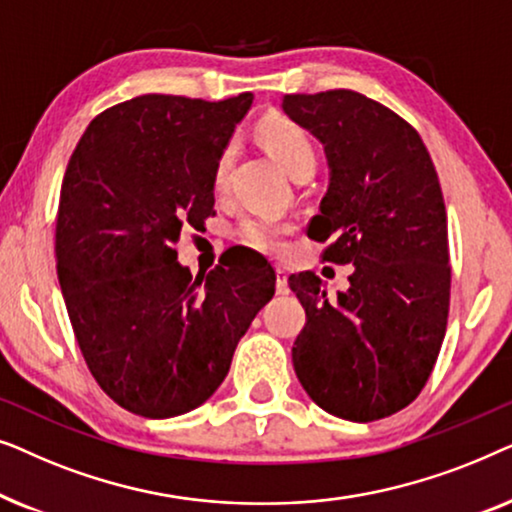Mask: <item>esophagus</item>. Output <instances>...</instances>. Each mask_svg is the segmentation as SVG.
Segmentation results:
<instances>
[{
  "label": "esophagus",
  "instance_id": "esophagus-1",
  "mask_svg": "<svg viewBox=\"0 0 512 512\" xmlns=\"http://www.w3.org/2000/svg\"><path fill=\"white\" fill-rule=\"evenodd\" d=\"M277 293H286L289 291V279H286V270L277 268Z\"/></svg>",
  "mask_w": 512,
  "mask_h": 512
}]
</instances>
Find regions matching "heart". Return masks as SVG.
I'll use <instances>...</instances> for the list:
<instances>
[{
  "mask_svg": "<svg viewBox=\"0 0 512 512\" xmlns=\"http://www.w3.org/2000/svg\"><path fill=\"white\" fill-rule=\"evenodd\" d=\"M258 137L265 149L272 153V158L291 174L293 179L305 172H314L317 167V146H314L310 132L303 125L286 116H268L258 123ZM230 163H233V149L221 153L214 167V186L216 191H223L228 186ZM240 240L247 247L263 251V254H279L284 249L286 230L279 223L265 219H247L242 221Z\"/></svg>",
  "mask_w": 512,
  "mask_h": 512,
  "instance_id": "1",
  "label": "heart"
}]
</instances>
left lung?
<instances>
[{"label": "left lung", "instance_id": "8db88e82", "mask_svg": "<svg viewBox=\"0 0 512 512\" xmlns=\"http://www.w3.org/2000/svg\"><path fill=\"white\" fill-rule=\"evenodd\" d=\"M284 114L324 144L328 191L307 235L354 265L328 298L314 272L289 277L305 307L293 368L321 410L375 422L419 396L450 310L447 214L436 167L410 123L354 90L284 95Z\"/></svg>", "mask_w": 512, "mask_h": 512}]
</instances>
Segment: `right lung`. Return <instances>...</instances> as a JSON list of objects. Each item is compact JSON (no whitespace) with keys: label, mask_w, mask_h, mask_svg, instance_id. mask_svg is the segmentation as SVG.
<instances>
[{"label":"right lung","mask_w":512,"mask_h":512,"mask_svg":"<svg viewBox=\"0 0 512 512\" xmlns=\"http://www.w3.org/2000/svg\"><path fill=\"white\" fill-rule=\"evenodd\" d=\"M254 95H139L88 125L62 179L55 258L76 342L104 394L139 417L191 412L275 296L242 263L193 277L181 230L214 214V167Z\"/></svg>","instance_id":"1"}]
</instances>
